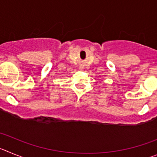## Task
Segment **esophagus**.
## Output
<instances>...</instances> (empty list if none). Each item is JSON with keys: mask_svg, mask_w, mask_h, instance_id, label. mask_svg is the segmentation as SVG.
<instances>
[{"mask_svg": "<svg viewBox=\"0 0 157 157\" xmlns=\"http://www.w3.org/2000/svg\"><path fill=\"white\" fill-rule=\"evenodd\" d=\"M82 68V66H80V69H81Z\"/></svg>", "mask_w": 157, "mask_h": 157, "instance_id": "1", "label": "esophagus"}]
</instances>
